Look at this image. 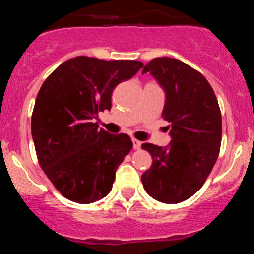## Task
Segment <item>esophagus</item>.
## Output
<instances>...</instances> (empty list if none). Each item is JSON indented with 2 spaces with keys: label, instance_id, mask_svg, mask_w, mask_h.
<instances>
[{
  "label": "esophagus",
  "instance_id": "esophagus-1",
  "mask_svg": "<svg viewBox=\"0 0 254 254\" xmlns=\"http://www.w3.org/2000/svg\"><path fill=\"white\" fill-rule=\"evenodd\" d=\"M132 146H133V149H140L141 142L138 140H135V138H132Z\"/></svg>",
  "mask_w": 254,
  "mask_h": 254
}]
</instances>
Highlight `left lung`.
I'll use <instances>...</instances> for the list:
<instances>
[{
    "instance_id": "8db88e82",
    "label": "left lung",
    "mask_w": 254,
    "mask_h": 254,
    "mask_svg": "<svg viewBox=\"0 0 254 254\" xmlns=\"http://www.w3.org/2000/svg\"><path fill=\"white\" fill-rule=\"evenodd\" d=\"M154 78L165 93L163 116L171 141L168 146L143 143L152 166L141 176L153 199L177 204L201 188L216 164L222 141V116L210 83L181 60L155 58L142 73Z\"/></svg>"
}]
</instances>
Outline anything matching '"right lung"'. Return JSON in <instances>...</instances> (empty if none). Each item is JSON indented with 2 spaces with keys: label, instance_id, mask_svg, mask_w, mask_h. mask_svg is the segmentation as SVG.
Masks as SVG:
<instances>
[{
  "label": "right lung",
  "instance_id": "add662e5",
  "mask_svg": "<svg viewBox=\"0 0 254 254\" xmlns=\"http://www.w3.org/2000/svg\"><path fill=\"white\" fill-rule=\"evenodd\" d=\"M142 67L136 60L77 57L61 64L41 86L31 118L38 163L71 201L90 204L112 189L132 142L93 122L99 112L111 110L114 88Z\"/></svg>",
  "mask_w": 254,
  "mask_h": 254
}]
</instances>
